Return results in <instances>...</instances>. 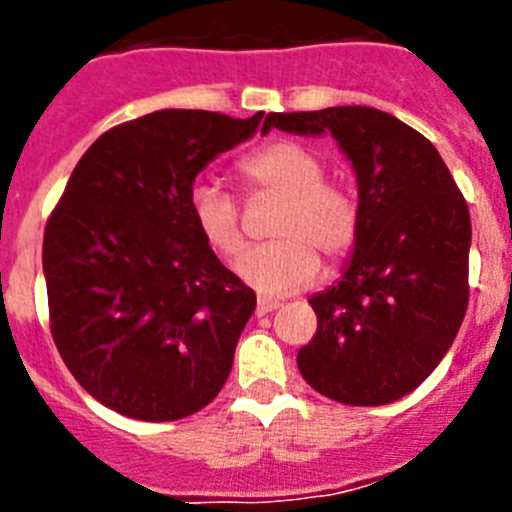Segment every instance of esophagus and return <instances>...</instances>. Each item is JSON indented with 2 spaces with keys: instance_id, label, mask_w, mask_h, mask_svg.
<instances>
[{
  "instance_id": "34e87169",
  "label": "esophagus",
  "mask_w": 512,
  "mask_h": 512,
  "mask_svg": "<svg viewBox=\"0 0 512 512\" xmlns=\"http://www.w3.org/2000/svg\"><path fill=\"white\" fill-rule=\"evenodd\" d=\"M279 307L277 300H266V297H259V302H256V315H269V312H274Z\"/></svg>"
}]
</instances>
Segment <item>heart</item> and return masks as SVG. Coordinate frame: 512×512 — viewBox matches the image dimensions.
Masks as SVG:
<instances>
[{
    "instance_id": "1",
    "label": "heart",
    "mask_w": 512,
    "mask_h": 512,
    "mask_svg": "<svg viewBox=\"0 0 512 512\" xmlns=\"http://www.w3.org/2000/svg\"><path fill=\"white\" fill-rule=\"evenodd\" d=\"M253 192L274 194L282 205L271 220L277 241L253 246L235 261V274L264 297H284L318 279L320 259H343L359 235V202L343 184L325 179L323 158L295 140H277L238 166ZM189 217L202 241L220 256L243 243L241 210L215 184L197 182L187 197Z\"/></svg>"
}]
</instances>
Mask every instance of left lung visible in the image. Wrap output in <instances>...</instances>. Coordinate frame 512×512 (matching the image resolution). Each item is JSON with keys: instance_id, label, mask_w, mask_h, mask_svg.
Wrapping results in <instances>:
<instances>
[{"instance_id": "8db88e82", "label": "left lung", "mask_w": 512, "mask_h": 512, "mask_svg": "<svg viewBox=\"0 0 512 512\" xmlns=\"http://www.w3.org/2000/svg\"><path fill=\"white\" fill-rule=\"evenodd\" d=\"M271 128L333 135L359 187V235L341 279L312 295L305 382L343 405H387L438 366L469 302L472 220L428 138L374 107L269 112Z\"/></svg>"}]
</instances>
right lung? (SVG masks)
Segmentation results:
<instances>
[{"label":"right lung","mask_w":512,"mask_h":512,"mask_svg":"<svg viewBox=\"0 0 512 512\" xmlns=\"http://www.w3.org/2000/svg\"><path fill=\"white\" fill-rule=\"evenodd\" d=\"M261 117L158 110L122 122L81 156L45 225L58 354L94 400L125 418H187L233 369L256 295L194 230L187 197Z\"/></svg>","instance_id":"right-lung-1"}]
</instances>
